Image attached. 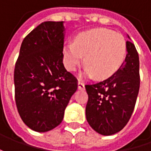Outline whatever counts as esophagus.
Returning a JSON list of instances; mask_svg holds the SVG:
<instances>
[{
    "instance_id": "esophagus-1",
    "label": "esophagus",
    "mask_w": 151,
    "mask_h": 151,
    "mask_svg": "<svg viewBox=\"0 0 151 151\" xmlns=\"http://www.w3.org/2000/svg\"><path fill=\"white\" fill-rule=\"evenodd\" d=\"M77 85H78V90H81V91L84 90V89H85L84 83H82L81 81H78Z\"/></svg>"
}]
</instances>
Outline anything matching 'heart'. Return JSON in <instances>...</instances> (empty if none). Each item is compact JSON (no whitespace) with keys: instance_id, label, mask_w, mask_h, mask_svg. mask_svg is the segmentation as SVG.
<instances>
[{"instance_id":"1","label":"heart","mask_w":151,"mask_h":151,"mask_svg":"<svg viewBox=\"0 0 151 151\" xmlns=\"http://www.w3.org/2000/svg\"><path fill=\"white\" fill-rule=\"evenodd\" d=\"M127 54L124 37L108 29L95 28L81 32L74 43L63 47V61L68 70H76L85 56V67L80 77L105 79L121 67Z\"/></svg>"}]
</instances>
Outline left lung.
<instances>
[{
	"mask_svg": "<svg viewBox=\"0 0 151 151\" xmlns=\"http://www.w3.org/2000/svg\"><path fill=\"white\" fill-rule=\"evenodd\" d=\"M127 41V54L121 67L106 80L86 85L88 101L86 120L101 135L109 136L121 131L134 112L139 90V60L134 44Z\"/></svg>",
	"mask_w": 151,
	"mask_h": 151,
	"instance_id": "obj_1",
	"label": "left lung"
}]
</instances>
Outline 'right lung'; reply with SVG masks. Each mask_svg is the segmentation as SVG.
<instances>
[{
    "instance_id": "1",
    "label": "right lung",
    "mask_w": 151,
    "mask_h": 151,
    "mask_svg": "<svg viewBox=\"0 0 151 151\" xmlns=\"http://www.w3.org/2000/svg\"><path fill=\"white\" fill-rule=\"evenodd\" d=\"M64 22H44L23 39L14 70L15 99L23 123L48 132L60 124L76 79L63 65Z\"/></svg>"
}]
</instances>
